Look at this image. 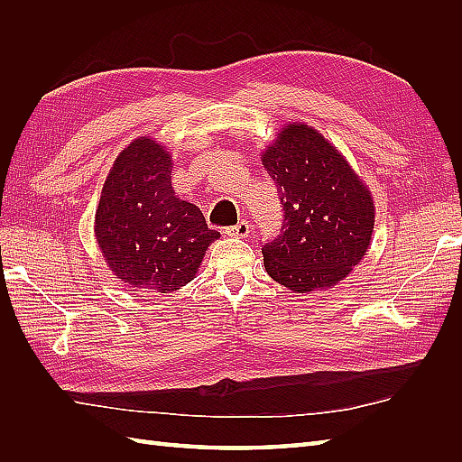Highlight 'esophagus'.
Returning <instances> with one entry per match:
<instances>
[{
    "mask_svg": "<svg viewBox=\"0 0 462 462\" xmlns=\"http://www.w3.org/2000/svg\"><path fill=\"white\" fill-rule=\"evenodd\" d=\"M226 233L229 235V236H239V239H245V236H248L250 235V226H248V221H239L236 223V226H231V227H226Z\"/></svg>",
    "mask_w": 462,
    "mask_h": 462,
    "instance_id": "obj_1",
    "label": "esophagus"
}]
</instances>
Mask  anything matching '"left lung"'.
<instances>
[{
  "label": "left lung",
  "mask_w": 462,
  "mask_h": 462,
  "mask_svg": "<svg viewBox=\"0 0 462 462\" xmlns=\"http://www.w3.org/2000/svg\"><path fill=\"white\" fill-rule=\"evenodd\" d=\"M283 223L262 245L265 272L297 292L333 287L372 239L374 204L341 153L309 125H289L262 156Z\"/></svg>",
  "instance_id": "8db88e82"
}]
</instances>
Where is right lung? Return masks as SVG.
<instances>
[{
  "label": "right lung",
  "instance_id": "add662e5",
  "mask_svg": "<svg viewBox=\"0 0 462 462\" xmlns=\"http://www.w3.org/2000/svg\"><path fill=\"white\" fill-rule=\"evenodd\" d=\"M171 167V156L156 141L129 144L107 175L94 226L111 272L156 292L189 283L219 236L197 206L175 197Z\"/></svg>",
  "mask_w": 462,
  "mask_h": 462
}]
</instances>
